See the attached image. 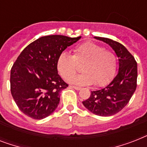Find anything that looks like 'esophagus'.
Wrapping results in <instances>:
<instances>
[{
	"label": "esophagus",
	"mask_w": 147,
	"mask_h": 147,
	"mask_svg": "<svg viewBox=\"0 0 147 147\" xmlns=\"http://www.w3.org/2000/svg\"><path fill=\"white\" fill-rule=\"evenodd\" d=\"M70 87L72 88H75V89H76V90H80L81 88H82L78 87V86H75V85H71Z\"/></svg>",
	"instance_id": "34e87169"
}]
</instances>
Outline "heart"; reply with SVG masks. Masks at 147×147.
Segmentation results:
<instances>
[{
  "instance_id": "b5f03b06",
  "label": "heart",
  "mask_w": 147,
  "mask_h": 147,
  "mask_svg": "<svg viewBox=\"0 0 147 147\" xmlns=\"http://www.w3.org/2000/svg\"><path fill=\"white\" fill-rule=\"evenodd\" d=\"M83 65V73L72 77ZM117 61L112 52L93 42H85L72 49V55L61 53L57 60V69L62 78L78 85L96 86L107 85L116 70Z\"/></svg>"
}]
</instances>
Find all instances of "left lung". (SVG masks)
Instances as JSON below:
<instances>
[{
	"label": "left lung",
	"mask_w": 147,
	"mask_h": 147,
	"mask_svg": "<svg viewBox=\"0 0 147 147\" xmlns=\"http://www.w3.org/2000/svg\"><path fill=\"white\" fill-rule=\"evenodd\" d=\"M94 38L106 42L114 49L119 60L118 73L107 87L92 92L82 104L98 116H111L127 105L137 88V63L132 54L120 42L108 38Z\"/></svg>",
	"instance_id": "left-lung-1"
}]
</instances>
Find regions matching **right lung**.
Here are the masks:
<instances>
[{"label": "right lung", "instance_id": "right-lung-1", "mask_svg": "<svg viewBox=\"0 0 147 147\" xmlns=\"http://www.w3.org/2000/svg\"><path fill=\"white\" fill-rule=\"evenodd\" d=\"M80 39L62 35L42 36L17 57L10 70V92L26 116L41 120L56 109L60 92L69 85L58 74V58Z\"/></svg>", "mask_w": 147, "mask_h": 147}]
</instances>
